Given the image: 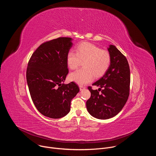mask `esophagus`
Segmentation results:
<instances>
[{
  "label": "esophagus",
  "mask_w": 156,
  "mask_h": 156,
  "mask_svg": "<svg viewBox=\"0 0 156 156\" xmlns=\"http://www.w3.org/2000/svg\"><path fill=\"white\" fill-rule=\"evenodd\" d=\"M79 87H80V90H81V91H82L83 90H84V89H85V87H84V86H81V85H80Z\"/></svg>",
  "instance_id": "obj_1"
}]
</instances>
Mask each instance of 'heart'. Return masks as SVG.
I'll return each instance as SVG.
<instances>
[{
  "label": "heart",
  "mask_w": 156,
  "mask_h": 156,
  "mask_svg": "<svg viewBox=\"0 0 156 156\" xmlns=\"http://www.w3.org/2000/svg\"><path fill=\"white\" fill-rule=\"evenodd\" d=\"M76 52L70 51L66 57L69 67L75 69L82 62L83 68L69 75L70 80L84 85L91 82L94 76L100 77L108 69L111 57L108 52L102 50L94 44L83 42L76 49Z\"/></svg>",
  "instance_id": "heart-1"
}]
</instances>
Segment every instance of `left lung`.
I'll list each match as a JSON object with an SVG mask.
<instances>
[{"instance_id": "left-lung-1", "label": "left lung", "mask_w": 156, "mask_h": 156, "mask_svg": "<svg viewBox=\"0 0 156 156\" xmlns=\"http://www.w3.org/2000/svg\"><path fill=\"white\" fill-rule=\"evenodd\" d=\"M107 49L111 57L109 68L92 84L99 86L98 90L88 87L91 98L86 101L88 112L102 120L117 115L126 104L129 94L130 70L127 59L114 45H110Z\"/></svg>"}]
</instances>
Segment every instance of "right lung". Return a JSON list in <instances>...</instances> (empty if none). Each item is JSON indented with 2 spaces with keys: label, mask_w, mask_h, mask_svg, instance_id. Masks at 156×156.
I'll return each instance as SVG.
<instances>
[{
  "label": "right lung",
  "mask_w": 156,
  "mask_h": 156,
  "mask_svg": "<svg viewBox=\"0 0 156 156\" xmlns=\"http://www.w3.org/2000/svg\"><path fill=\"white\" fill-rule=\"evenodd\" d=\"M72 40L63 37L42 44L28 64L27 80L32 101L41 114L51 119L67 115L72 99L80 91L75 83H63L69 73L66 57Z\"/></svg>",
  "instance_id": "obj_1"
}]
</instances>
